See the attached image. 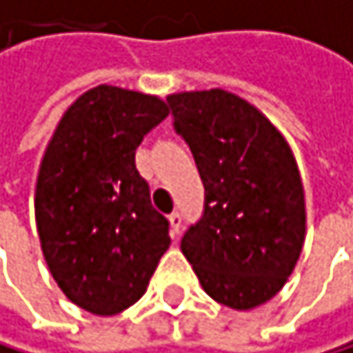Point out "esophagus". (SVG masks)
Returning a JSON list of instances; mask_svg holds the SVG:
<instances>
[{"label": "esophagus", "mask_w": 353, "mask_h": 353, "mask_svg": "<svg viewBox=\"0 0 353 353\" xmlns=\"http://www.w3.org/2000/svg\"><path fill=\"white\" fill-rule=\"evenodd\" d=\"M169 222H171V235L178 237L180 235V228H182V214L180 212L169 214Z\"/></svg>", "instance_id": "esophagus-1"}]
</instances>
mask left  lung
Segmentation results:
<instances>
[{
    "mask_svg": "<svg viewBox=\"0 0 353 353\" xmlns=\"http://www.w3.org/2000/svg\"><path fill=\"white\" fill-rule=\"evenodd\" d=\"M205 199L182 252L214 301L252 309L290 277L305 241V192L290 148L269 120L226 90L167 97Z\"/></svg>",
    "mask_w": 353,
    "mask_h": 353,
    "instance_id": "left-lung-1",
    "label": "left lung"
}]
</instances>
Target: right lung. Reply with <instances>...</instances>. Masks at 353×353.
Here are the masks:
<instances>
[{
    "label": "right lung",
    "mask_w": 353,
    "mask_h": 353,
    "mask_svg": "<svg viewBox=\"0 0 353 353\" xmlns=\"http://www.w3.org/2000/svg\"><path fill=\"white\" fill-rule=\"evenodd\" d=\"M167 114L159 97L101 84L63 114L39 167L46 265L65 296L94 316L137 303L171 243L135 167L137 145Z\"/></svg>",
    "instance_id": "obj_1"
}]
</instances>
